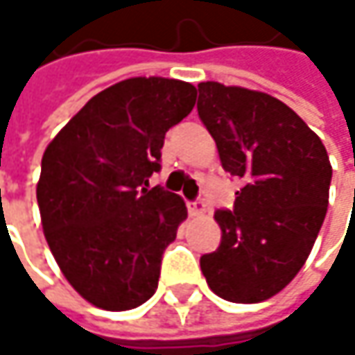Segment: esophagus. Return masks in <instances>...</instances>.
Returning a JSON list of instances; mask_svg holds the SVG:
<instances>
[{
    "label": "esophagus",
    "mask_w": 355,
    "mask_h": 355,
    "mask_svg": "<svg viewBox=\"0 0 355 355\" xmlns=\"http://www.w3.org/2000/svg\"><path fill=\"white\" fill-rule=\"evenodd\" d=\"M187 209H189L191 216H203V211H205V201H203V199L189 201V203H187Z\"/></svg>",
    "instance_id": "1"
}]
</instances>
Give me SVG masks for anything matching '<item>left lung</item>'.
I'll use <instances>...</instances> for the list:
<instances>
[{
	"instance_id": "obj_1",
	"label": "left lung",
	"mask_w": 355,
	"mask_h": 355,
	"mask_svg": "<svg viewBox=\"0 0 355 355\" xmlns=\"http://www.w3.org/2000/svg\"><path fill=\"white\" fill-rule=\"evenodd\" d=\"M197 112L222 168L243 178L232 209H218L220 247L201 257L214 294L263 302L300 271L319 236L331 164L319 135L282 101L239 86L201 82Z\"/></svg>"
}]
</instances>
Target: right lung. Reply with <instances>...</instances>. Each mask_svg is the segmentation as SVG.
Listing matches in <instances>:
<instances>
[{
  "instance_id": "right-lung-1",
  "label": "right lung",
  "mask_w": 355,
  "mask_h": 355,
  "mask_svg": "<svg viewBox=\"0 0 355 355\" xmlns=\"http://www.w3.org/2000/svg\"><path fill=\"white\" fill-rule=\"evenodd\" d=\"M195 98L189 82L123 80L90 98L42 154L44 239L73 290L98 309H135L158 288L187 207L160 184L146 187L160 171L166 131Z\"/></svg>"
}]
</instances>
